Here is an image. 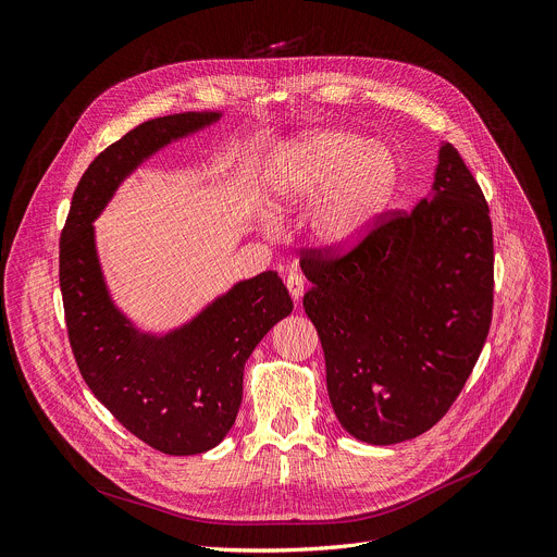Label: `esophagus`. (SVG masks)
Wrapping results in <instances>:
<instances>
[{
    "label": "esophagus",
    "instance_id": "34e87169",
    "mask_svg": "<svg viewBox=\"0 0 557 557\" xmlns=\"http://www.w3.org/2000/svg\"><path fill=\"white\" fill-rule=\"evenodd\" d=\"M285 285H287V292L294 300H298L302 294H305V278L296 272H289L287 278H285Z\"/></svg>",
    "mask_w": 557,
    "mask_h": 557
}]
</instances>
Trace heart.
<instances>
[{"label":"heart","instance_id":"1","mask_svg":"<svg viewBox=\"0 0 557 557\" xmlns=\"http://www.w3.org/2000/svg\"><path fill=\"white\" fill-rule=\"evenodd\" d=\"M397 180L393 153L351 132H324L287 149L272 175L283 201L322 195L313 219V237L333 250H343L369 235L386 208Z\"/></svg>","mask_w":557,"mask_h":557}]
</instances>
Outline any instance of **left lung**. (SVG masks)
<instances>
[{
    "label": "left lung",
    "mask_w": 557,
    "mask_h": 557,
    "mask_svg": "<svg viewBox=\"0 0 557 557\" xmlns=\"http://www.w3.org/2000/svg\"><path fill=\"white\" fill-rule=\"evenodd\" d=\"M300 268L343 428L373 446L430 430L463 391L494 307L490 206L457 147H441L430 199L384 210L349 248H302Z\"/></svg>",
    "instance_id": "left-lung-1"
}]
</instances>
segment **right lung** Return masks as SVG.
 Segmentation results:
<instances>
[{"instance_id":"1","label":"right lung","mask_w":557,"mask_h":557,"mask_svg":"<svg viewBox=\"0 0 557 557\" xmlns=\"http://www.w3.org/2000/svg\"><path fill=\"white\" fill-rule=\"evenodd\" d=\"M216 119H153L100 151L72 195L59 242L67 338L85 384L132 434L173 457L201 455L228 434L242 406L244 367L265 333L292 313V298L276 272H263L171 336H140L104 292L91 219L147 156Z\"/></svg>"}]
</instances>
